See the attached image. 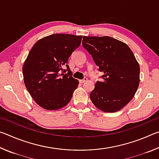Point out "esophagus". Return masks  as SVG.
Listing matches in <instances>:
<instances>
[{
  "label": "esophagus",
  "instance_id": "1",
  "mask_svg": "<svg viewBox=\"0 0 159 159\" xmlns=\"http://www.w3.org/2000/svg\"><path fill=\"white\" fill-rule=\"evenodd\" d=\"M87 80H88L87 78H84V79H83V80H80V82L81 83H85L86 81H87Z\"/></svg>",
  "mask_w": 159,
  "mask_h": 159
}]
</instances>
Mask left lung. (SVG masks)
Masks as SVG:
<instances>
[{"instance_id": "8db88e82", "label": "left lung", "mask_w": 159, "mask_h": 159, "mask_svg": "<svg viewBox=\"0 0 159 159\" xmlns=\"http://www.w3.org/2000/svg\"><path fill=\"white\" fill-rule=\"evenodd\" d=\"M82 43L103 74L90 94L91 101L102 111H119L139 87V66L133 51L110 36H83Z\"/></svg>"}]
</instances>
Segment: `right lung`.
Wrapping results in <instances>:
<instances>
[{"label": "right lung", "mask_w": 159, "mask_h": 159, "mask_svg": "<svg viewBox=\"0 0 159 159\" xmlns=\"http://www.w3.org/2000/svg\"><path fill=\"white\" fill-rule=\"evenodd\" d=\"M82 36L55 34L38 41L29 52L22 71L26 89L42 108L65 107L79 84L71 76L67 61L79 47ZM66 68V70H64ZM68 71V73H63Z\"/></svg>", "instance_id": "1"}]
</instances>
